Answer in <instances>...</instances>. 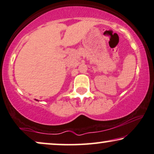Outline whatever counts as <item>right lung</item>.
I'll return each instance as SVG.
<instances>
[{"mask_svg":"<svg viewBox=\"0 0 154 154\" xmlns=\"http://www.w3.org/2000/svg\"><path fill=\"white\" fill-rule=\"evenodd\" d=\"M36 101H37V100H36Z\"/></svg>","mask_w":154,"mask_h":154,"instance_id":"1","label":"right lung"}]
</instances>
